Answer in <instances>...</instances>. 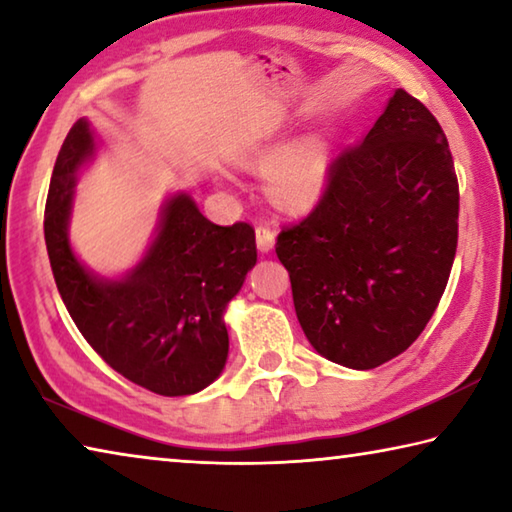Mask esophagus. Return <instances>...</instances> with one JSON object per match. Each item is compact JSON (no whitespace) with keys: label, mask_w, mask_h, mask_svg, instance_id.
Masks as SVG:
<instances>
[{"label":"esophagus","mask_w":512,"mask_h":512,"mask_svg":"<svg viewBox=\"0 0 512 512\" xmlns=\"http://www.w3.org/2000/svg\"><path fill=\"white\" fill-rule=\"evenodd\" d=\"M255 237H257V248L262 250V253H271L275 246V232L271 228V223H259L255 230Z\"/></svg>","instance_id":"1"}]
</instances>
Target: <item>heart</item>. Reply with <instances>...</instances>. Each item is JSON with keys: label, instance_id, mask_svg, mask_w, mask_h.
<instances>
[{"label": "heart", "instance_id": "1", "mask_svg": "<svg viewBox=\"0 0 512 512\" xmlns=\"http://www.w3.org/2000/svg\"><path fill=\"white\" fill-rule=\"evenodd\" d=\"M277 151H280V137L273 133L239 146L235 158L246 167H262L273 159L266 173L271 194L284 205L309 203L325 183L329 164L327 146L316 137H309L305 142L289 146L284 153Z\"/></svg>", "mask_w": 512, "mask_h": 512}]
</instances>
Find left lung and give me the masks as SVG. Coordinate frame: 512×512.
I'll return each mask as SVG.
<instances>
[{"label":"left lung","mask_w":512,"mask_h":512,"mask_svg":"<svg viewBox=\"0 0 512 512\" xmlns=\"http://www.w3.org/2000/svg\"><path fill=\"white\" fill-rule=\"evenodd\" d=\"M456 244L458 180L447 137L400 88L370 133L329 162L318 205L284 225L275 253L316 352L370 370L427 327Z\"/></svg>","instance_id":"obj_1"}]
</instances>
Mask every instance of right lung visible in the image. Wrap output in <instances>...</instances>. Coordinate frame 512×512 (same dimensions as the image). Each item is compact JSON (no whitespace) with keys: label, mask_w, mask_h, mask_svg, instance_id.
I'll use <instances>...</instances> for the list:
<instances>
[{"label":"right lung","mask_w":512,"mask_h":512,"mask_svg":"<svg viewBox=\"0 0 512 512\" xmlns=\"http://www.w3.org/2000/svg\"><path fill=\"white\" fill-rule=\"evenodd\" d=\"M92 153L90 124L79 119L60 146L45 205L60 298L83 339L119 375L164 397L203 391L228 359L223 311L257 262L253 225H216L187 194H176L164 203L142 262L121 280H103L67 239L76 171Z\"/></svg>","instance_id":"add662e5"}]
</instances>
